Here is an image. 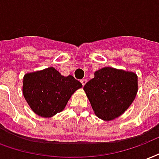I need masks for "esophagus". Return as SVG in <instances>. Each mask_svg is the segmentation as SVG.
<instances>
[{"label":"esophagus","instance_id":"34e87169","mask_svg":"<svg viewBox=\"0 0 159 159\" xmlns=\"http://www.w3.org/2000/svg\"><path fill=\"white\" fill-rule=\"evenodd\" d=\"M81 83H82L83 86H84L86 83H87V79H86V78H83V79L81 80Z\"/></svg>","mask_w":159,"mask_h":159}]
</instances>
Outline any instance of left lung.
Segmentation results:
<instances>
[{"mask_svg": "<svg viewBox=\"0 0 159 159\" xmlns=\"http://www.w3.org/2000/svg\"><path fill=\"white\" fill-rule=\"evenodd\" d=\"M83 90L94 114L109 121L118 118L135 99L138 90L137 75L133 71L103 67L86 83Z\"/></svg>", "mask_w": 159, "mask_h": 159, "instance_id": "left-lung-1", "label": "left lung"}]
</instances>
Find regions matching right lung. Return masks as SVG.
Instances as JSON below:
<instances>
[{
    "label": "right lung",
    "instance_id": "right-lung-1",
    "mask_svg": "<svg viewBox=\"0 0 159 159\" xmlns=\"http://www.w3.org/2000/svg\"><path fill=\"white\" fill-rule=\"evenodd\" d=\"M83 87L73 76H64L54 67L26 73L23 97L39 116L51 118L65 109L71 95Z\"/></svg>",
    "mask_w": 159,
    "mask_h": 159
}]
</instances>
